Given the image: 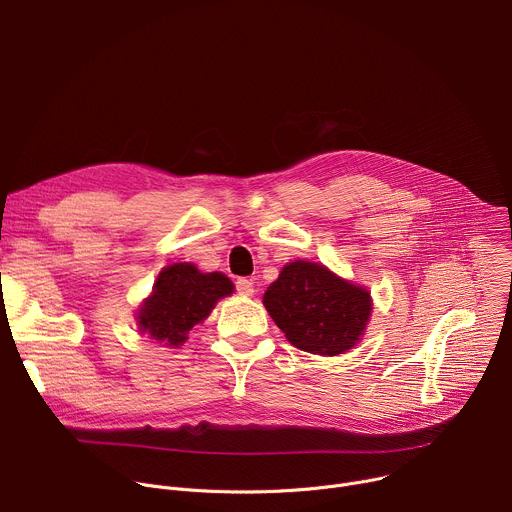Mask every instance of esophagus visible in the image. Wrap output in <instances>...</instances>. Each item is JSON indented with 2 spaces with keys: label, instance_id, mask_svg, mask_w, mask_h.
<instances>
[{
  "label": "esophagus",
  "instance_id": "1",
  "mask_svg": "<svg viewBox=\"0 0 512 512\" xmlns=\"http://www.w3.org/2000/svg\"><path fill=\"white\" fill-rule=\"evenodd\" d=\"M236 291L244 297H252L254 295V282L250 278H238L236 280Z\"/></svg>",
  "mask_w": 512,
  "mask_h": 512
}]
</instances>
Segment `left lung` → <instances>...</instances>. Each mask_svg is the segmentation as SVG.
<instances>
[{"label": "left lung", "instance_id": "obj_1", "mask_svg": "<svg viewBox=\"0 0 512 512\" xmlns=\"http://www.w3.org/2000/svg\"><path fill=\"white\" fill-rule=\"evenodd\" d=\"M262 303L295 348L317 356L352 350L372 313V299L364 287L307 260L282 268Z\"/></svg>", "mask_w": 512, "mask_h": 512}]
</instances>
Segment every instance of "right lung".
Returning a JSON list of instances; mask_svg holds the SVG:
<instances>
[{"label": "right lung", "mask_w": 512, "mask_h": 512, "mask_svg": "<svg viewBox=\"0 0 512 512\" xmlns=\"http://www.w3.org/2000/svg\"><path fill=\"white\" fill-rule=\"evenodd\" d=\"M232 293V280L221 272H201L189 262L170 264L160 270L152 295L138 309V329L168 348H179L193 325Z\"/></svg>", "instance_id": "obj_1"}]
</instances>
